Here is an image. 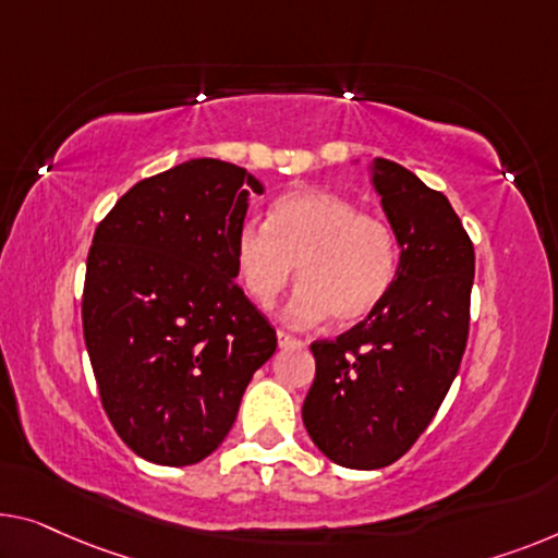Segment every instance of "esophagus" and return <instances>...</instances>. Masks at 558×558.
Returning <instances> with one entry per match:
<instances>
[{
	"mask_svg": "<svg viewBox=\"0 0 558 558\" xmlns=\"http://www.w3.org/2000/svg\"><path fill=\"white\" fill-rule=\"evenodd\" d=\"M278 345L280 348H303L305 343L301 338L290 336V332H286V330H278Z\"/></svg>",
	"mask_w": 558,
	"mask_h": 558,
	"instance_id": "obj_1",
	"label": "esophagus"
}]
</instances>
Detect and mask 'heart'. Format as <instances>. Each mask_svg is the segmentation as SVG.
<instances>
[{
    "mask_svg": "<svg viewBox=\"0 0 558 558\" xmlns=\"http://www.w3.org/2000/svg\"><path fill=\"white\" fill-rule=\"evenodd\" d=\"M235 272L247 298L270 311L295 278L303 282L286 307L293 326L332 315L353 326L386 301L398 276L396 230L330 190H301L270 205L268 226L247 218L232 240Z\"/></svg>",
    "mask_w": 558,
    "mask_h": 558,
    "instance_id": "obj_1",
    "label": "heart"
}]
</instances>
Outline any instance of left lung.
<instances>
[{"instance_id": "left-lung-1", "label": "left lung", "mask_w": 558, "mask_h": 558, "mask_svg": "<svg viewBox=\"0 0 558 558\" xmlns=\"http://www.w3.org/2000/svg\"><path fill=\"white\" fill-rule=\"evenodd\" d=\"M373 185L401 263L384 303L336 340H315L303 403L313 444L345 469H384L418 440L469 340L473 243L444 193L378 157Z\"/></svg>"}]
</instances>
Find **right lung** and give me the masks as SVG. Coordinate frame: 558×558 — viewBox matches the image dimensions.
Returning a JSON list of instances; mask_svg holds the SVG:
<instances>
[{
  "mask_svg": "<svg viewBox=\"0 0 558 558\" xmlns=\"http://www.w3.org/2000/svg\"><path fill=\"white\" fill-rule=\"evenodd\" d=\"M245 168L199 157L140 180L99 222L82 328L99 401L145 461L190 465L222 444L276 330L235 278Z\"/></svg>",
  "mask_w": 558,
  "mask_h": 558,
  "instance_id": "add662e5",
  "label": "right lung"
}]
</instances>
